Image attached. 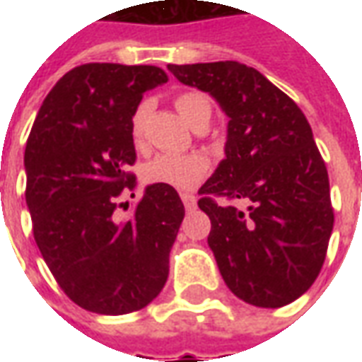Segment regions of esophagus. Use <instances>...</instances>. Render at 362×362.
Masks as SVG:
<instances>
[{
	"label": "esophagus",
	"instance_id": "34e87169",
	"mask_svg": "<svg viewBox=\"0 0 362 362\" xmlns=\"http://www.w3.org/2000/svg\"><path fill=\"white\" fill-rule=\"evenodd\" d=\"M182 202H184V207L192 211V209H196V197L192 196V194H182Z\"/></svg>",
	"mask_w": 362,
	"mask_h": 362
}]
</instances>
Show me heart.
Wrapping results in <instances>:
<instances>
[{
  "mask_svg": "<svg viewBox=\"0 0 362 362\" xmlns=\"http://www.w3.org/2000/svg\"><path fill=\"white\" fill-rule=\"evenodd\" d=\"M176 108L184 122L196 129L211 118V104L199 93H184L176 98ZM149 112V104L143 103L134 114L132 129L135 139H141L143 124ZM209 170V160L205 155H158L145 166V180L149 184H160L174 189H189L204 178Z\"/></svg>",
  "mask_w": 362,
  "mask_h": 362,
  "instance_id": "1",
  "label": "heart"
}]
</instances>
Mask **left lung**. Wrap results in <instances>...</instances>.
<instances>
[{
    "label": "left lung",
    "mask_w": 362,
    "mask_h": 362,
    "mask_svg": "<svg viewBox=\"0 0 362 362\" xmlns=\"http://www.w3.org/2000/svg\"><path fill=\"white\" fill-rule=\"evenodd\" d=\"M228 116L225 158L199 188L207 244L244 303L279 308L318 277L334 228L329 180L303 110L238 62L168 66ZM221 197V200H215Z\"/></svg>",
    "instance_id": "1"
}]
</instances>
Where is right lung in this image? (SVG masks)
<instances>
[{
  "label": "right lung",
  "mask_w": 362,
  "mask_h": 362,
  "mask_svg": "<svg viewBox=\"0 0 362 362\" xmlns=\"http://www.w3.org/2000/svg\"><path fill=\"white\" fill-rule=\"evenodd\" d=\"M166 83L155 66L85 64L44 98L25 149L27 207L46 266L75 304L96 314L141 310L163 291L184 219L178 192L151 184L127 219L134 118L143 93Z\"/></svg>",
  "instance_id": "obj_1"
}]
</instances>
